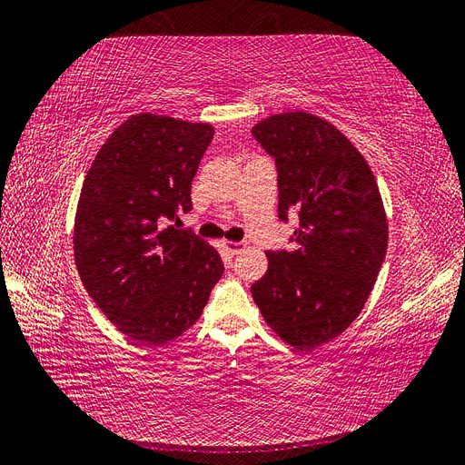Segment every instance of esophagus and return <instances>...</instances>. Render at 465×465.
<instances>
[{
	"instance_id": "34e87169",
	"label": "esophagus",
	"mask_w": 465,
	"mask_h": 465,
	"mask_svg": "<svg viewBox=\"0 0 465 465\" xmlns=\"http://www.w3.org/2000/svg\"><path fill=\"white\" fill-rule=\"evenodd\" d=\"M224 250H229L231 254H238V252L246 248V242H232V241H223Z\"/></svg>"
}]
</instances>
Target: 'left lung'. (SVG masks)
I'll use <instances>...</instances> for the list:
<instances>
[{
	"label": "left lung",
	"mask_w": 465,
	"mask_h": 465,
	"mask_svg": "<svg viewBox=\"0 0 465 465\" xmlns=\"http://www.w3.org/2000/svg\"><path fill=\"white\" fill-rule=\"evenodd\" d=\"M273 157L279 219L299 213L292 250H267V272L250 287L270 328L314 349L349 328L382 267L388 223L371 166L331 124L287 112L252 128Z\"/></svg>",
	"instance_id": "8db88e82"
}]
</instances>
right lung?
Wrapping results in <instances>:
<instances>
[{"label":"right lung","mask_w":465,"mask_h":465,"mask_svg":"<svg viewBox=\"0 0 465 465\" xmlns=\"http://www.w3.org/2000/svg\"><path fill=\"white\" fill-rule=\"evenodd\" d=\"M215 130L143 112L96 153L81 188L74 250L79 277L114 326L163 345L202 316L224 265L188 229L192 180Z\"/></svg>","instance_id":"1"}]
</instances>
